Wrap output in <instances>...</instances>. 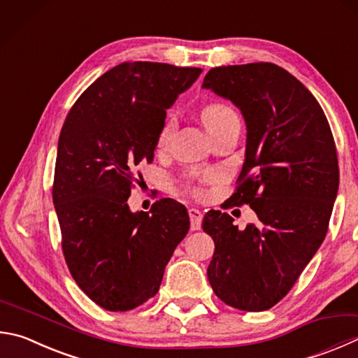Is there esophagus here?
I'll return each instance as SVG.
<instances>
[{"instance_id":"1","label":"esophagus","mask_w":358,"mask_h":358,"mask_svg":"<svg viewBox=\"0 0 358 358\" xmlns=\"http://www.w3.org/2000/svg\"><path fill=\"white\" fill-rule=\"evenodd\" d=\"M189 217H191V229L192 230H200L201 227V211L197 208H189Z\"/></svg>"}]
</instances>
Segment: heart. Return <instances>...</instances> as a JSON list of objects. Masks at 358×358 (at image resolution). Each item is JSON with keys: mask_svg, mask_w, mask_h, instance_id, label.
<instances>
[{"mask_svg": "<svg viewBox=\"0 0 358 358\" xmlns=\"http://www.w3.org/2000/svg\"><path fill=\"white\" fill-rule=\"evenodd\" d=\"M235 111H233L231 108L225 106V105H220V103H213V105H208L203 111H201V122H203V125L206 127L208 131H211L213 128H216L220 123L225 122L227 119H230V117H235ZM173 131V120L172 119H167L164 122V125L161 128V133H159V145H166L169 139H171Z\"/></svg>", "mask_w": 358, "mask_h": 358, "instance_id": "obj_1", "label": "heart"}]
</instances>
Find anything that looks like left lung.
Listing matches in <instances>:
<instances>
[{
	"instance_id": "1",
	"label": "left lung",
	"mask_w": 358,
	"mask_h": 358,
	"mask_svg": "<svg viewBox=\"0 0 358 358\" xmlns=\"http://www.w3.org/2000/svg\"><path fill=\"white\" fill-rule=\"evenodd\" d=\"M201 87L230 100L245 122V153L231 205L249 203L244 230L211 210L208 280L230 307L264 311L283 299L326 238L340 171L322 108L303 84L271 62L216 67Z\"/></svg>"
}]
</instances>
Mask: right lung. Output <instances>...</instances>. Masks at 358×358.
<instances>
[{
    "instance_id": "add662e5",
    "label": "right lung",
    "mask_w": 358,
    "mask_h": 358,
    "mask_svg": "<svg viewBox=\"0 0 358 358\" xmlns=\"http://www.w3.org/2000/svg\"><path fill=\"white\" fill-rule=\"evenodd\" d=\"M201 73L196 67L123 62L84 90L64 122L53 203L71 277L101 308L128 311L157 294L181 239L186 208L162 199L129 210L141 162H152L166 113Z\"/></svg>"
}]
</instances>
